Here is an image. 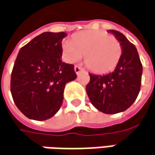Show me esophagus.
<instances>
[{"instance_id":"esophagus-1","label":"esophagus","mask_w":155,"mask_h":155,"mask_svg":"<svg viewBox=\"0 0 155 155\" xmlns=\"http://www.w3.org/2000/svg\"><path fill=\"white\" fill-rule=\"evenodd\" d=\"M83 71V69L81 68V67H78V66H75L74 67V72L76 73V74H79L81 72H82Z\"/></svg>"}]
</instances>
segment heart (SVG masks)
Wrapping results in <instances>:
<instances>
[{"instance_id": "1", "label": "heart", "mask_w": 155, "mask_h": 155, "mask_svg": "<svg viewBox=\"0 0 155 155\" xmlns=\"http://www.w3.org/2000/svg\"><path fill=\"white\" fill-rule=\"evenodd\" d=\"M64 58L68 62H75L84 54L85 61L91 70L98 74L112 71L121 56V45L117 39L103 31H84L74 41H62Z\"/></svg>"}]
</instances>
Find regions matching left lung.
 I'll use <instances>...</instances> for the list:
<instances>
[{"instance_id":"1","label":"left lung","mask_w":155,"mask_h":155,"mask_svg":"<svg viewBox=\"0 0 155 155\" xmlns=\"http://www.w3.org/2000/svg\"><path fill=\"white\" fill-rule=\"evenodd\" d=\"M121 45V56L115 69L103 75L89 74L86 90L93 106L99 111L114 114L127 110L138 96L142 65L137 49L123 34L108 30Z\"/></svg>"}]
</instances>
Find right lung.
Here are the masks:
<instances>
[{
    "instance_id": "obj_1",
    "label": "right lung",
    "mask_w": 155,
    "mask_h": 155,
    "mask_svg": "<svg viewBox=\"0 0 155 155\" xmlns=\"http://www.w3.org/2000/svg\"><path fill=\"white\" fill-rule=\"evenodd\" d=\"M64 32H44L22 47L11 74L12 97L26 117L45 120L61 108L66 84L77 75L74 65L62 62Z\"/></svg>"
}]
</instances>
